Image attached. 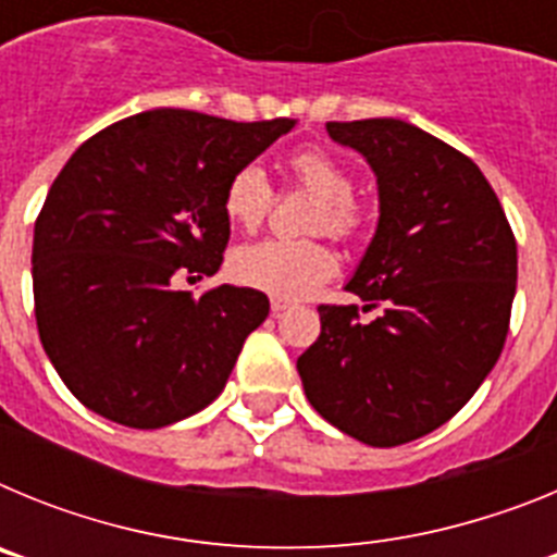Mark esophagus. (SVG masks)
Here are the masks:
<instances>
[{
    "label": "esophagus",
    "mask_w": 557,
    "mask_h": 557,
    "mask_svg": "<svg viewBox=\"0 0 557 557\" xmlns=\"http://www.w3.org/2000/svg\"><path fill=\"white\" fill-rule=\"evenodd\" d=\"M284 309H289V304L282 301V298H273V301H270V312H273L275 318H278V314H282Z\"/></svg>",
    "instance_id": "esophagus-1"
}]
</instances>
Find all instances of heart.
I'll use <instances>...</instances> for the list:
<instances>
[{
  "label": "heart",
  "instance_id": "obj_1",
  "mask_svg": "<svg viewBox=\"0 0 557 557\" xmlns=\"http://www.w3.org/2000/svg\"><path fill=\"white\" fill-rule=\"evenodd\" d=\"M293 181L318 195L309 231H326L334 239H354L366 223V211L354 198L351 172L323 147H304L287 159ZM273 209V186L259 164H243L231 172L223 191L225 218L245 231L264 223ZM236 282L245 287L298 301L326 284L337 270V256L323 239H259L243 245L231 259Z\"/></svg>",
  "mask_w": 557,
  "mask_h": 557
}]
</instances>
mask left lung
<instances>
[{
	"label": "left lung",
	"mask_w": 557,
	"mask_h": 557,
	"mask_svg": "<svg viewBox=\"0 0 557 557\" xmlns=\"http://www.w3.org/2000/svg\"><path fill=\"white\" fill-rule=\"evenodd\" d=\"M376 172L379 225L348 293L321 304L298 357L309 405L368 446L446 424L499 359L516 295V236L480 166L401 120L326 122Z\"/></svg>",
	"instance_id": "obj_1"
}]
</instances>
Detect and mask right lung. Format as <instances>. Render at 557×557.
<instances>
[{
    "label": "right lung",
    "instance_id": "right-lung-1",
    "mask_svg": "<svg viewBox=\"0 0 557 557\" xmlns=\"http://www.w3.org/2000/svg\"><path fill=\"white\" fill-rule=\"evenodd\" d=\"M293 125L156 108L66 161L36 220L33 298L44 351L88 410L159 430L223 393L268 295L220 284L191 298L172 278L218 273L231 172Z\"/></svg>",
    "mask_w": 557,
    "mask_h": 557
}]
</instances>
